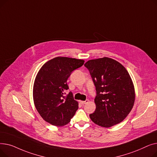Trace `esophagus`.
Listing matches in <instances>:
<instances>
[{
    "instance_id": "esophagus-1",
    "label": "esophagus",
    "mask_w": 157,
    "mask_h": 157,
    "mask_svg": "<svg viewBox=\"0 0 157 157\" xmlns=\"http://www.w3.org/2000/svg\"><path fill=\"white\" fill-rule=\"evenodd\" d=\"M88 99H86V100H85V101H80V103L81 104H86V103H88Z\"/></svg>"
}]
</instances>
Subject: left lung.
I'll return each instance as SVG.
<instances>
[{
  "label": "left lung",
  "mask_w": 157,
  "mask_h": 157,
  "mask_svg": "<svg viewBox=\"0 0 157 157\" xmlns=\"http://www.w3.org/2000/svg\"><path fill=\"white\" fill-rule=\"evenodd\" d=\"M96 90V109L90 118L95 124L111 127L121 122L132 109L135 92L128 71L118 62L108 57L85 63Z\"/></svg>",
  "instance_id": "obj_1"
}]
</instances>
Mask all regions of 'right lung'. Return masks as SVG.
Here are the masks:
<instances>
[{"label":"right lung","mask_w":157,"mask_h":157,"mask_svg":"<svg viewBox=\"0 0 157 157\" xmlns=\"http://www.w3.org/2000/svg\"><path fill=\"white\" fill-rule=\"evenodd\" d=\"M85 61L67 57H56L44 63L35 79L33 97L38 113L46 121L55 126L67 124L78 109L67 81L72 72Z\"/></svg>","instance_id":"obj_1"}]
</instances>
